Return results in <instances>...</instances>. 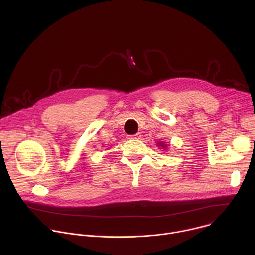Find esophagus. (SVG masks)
<instances>
[{"mask_svg": "<svg viewBox=\"0 0 255 255\" xmlns=\"http://www.w3.org/2000/svg\"><path fill=\"white\" fill-rule=\"evenodd\" d=\"M127 138L131 139V140H139L141 138V134L140 133H136L134 135H128Z\"/></svg>", "mask_w": 255, "mask_h": 255, "instance_id": "esophagus-1", "label": "esophagus"}]
</instances>
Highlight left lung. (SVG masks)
Wrapping results in <instances>:
<instances>
[{
  "mask_svg": "<svg viewBox=\"0 0 255 255\" xmlns=\"http://www.w3.org/2000/svg\"><path fill=\"white\" fill-rule=\"evenodd\" d=\"M159 145H158V146H161L162 148H165L166 147V144H164L163 142H160V143H158Z\"/></svg>",
  "mask_w": 255,
  "mask_h": 255,
  "instance_id": "1",
  "label": "left lung"
}]
</instances>
